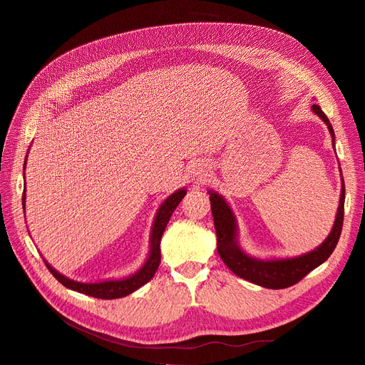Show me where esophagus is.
I'll return each mask as SVG.
<instances>
[{"label":"esophagus","mask_w":365,"mask_h":365,"mask_svg":"<svg viewBox=\"0 0 365 365\" xmlns=\"http://www.w3.org/2000/svg\"><path fill=\"white\" fill-rule=\"evenodd\" d=\"M205 176H207V173H205V170H204V168H202L201 164L193 165L192 170H190V180H192L193 182L202 181V180L205 178Z\"/></svg>","instance_id":"esophagus-1"}]
</instances>
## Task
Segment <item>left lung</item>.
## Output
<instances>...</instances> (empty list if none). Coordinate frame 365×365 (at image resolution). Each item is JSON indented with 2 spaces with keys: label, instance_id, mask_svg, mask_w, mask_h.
Segmentation results:
<instances>
[{
  "label": "left lung",
  "instance_id": "8db88e82",
  "mask_svg": "<svg viewBox=\"0 0 365 365\" xmlns=\"http://www.w3.org/2000/svg\"><path fill=\"white\" fill-rule=\"evenodd\" d=\"M312 113L322 118L330 135H332V145L335 148V134L329 118L318 105H312ZM210 204H212V213L215 219V228L217 236V252L227 267L233 271L237 277L245 279L254 284L263 286L268 289H283L300 282L306 274L315 269L324 263L330 254L334 252L342 228V219H344V200L346 187L341 175V195L336 210L335 222L329 236L323 240L322 245L309 251L302 256L284 257V259H259L250 256L242 250L239 244V227L233 208L225 201L222 195L215 190H208Z\"/></svg>",
  "mask_w": 365,
  "mask_h": 365
}]
</instances>
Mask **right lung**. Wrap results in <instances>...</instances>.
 <instances>
[{
	"label": "right lung",
	"mask_w": 365,
	"mask_h": 365,
	"mask_svg": "<svg viewBox=\"0 0 365 365\" xmlns=\"http://www.w3.org/2000/svg\"><path fill=\"white\" fill-rule=\"evenodd\" d=\"M26 161H27V158H26ZM24 170H26V163H24ZM185 193H187V190L182 187V189H178L176 192H173L161 202L160 208L157 210V215H155V219H153L152 230H150L148 259L145 263H143V267L137 272L128 275V277L102 280V282H94V283H83V282H77V280H71L68 277H65L63 274L54 269L46 259H43V262H46L48 271L54 275V279H56L59 283H62L65 288H68L71 291H77L81 294L96 297V298H103V300H113V298L126 297L134 291H137L138 288H141L143 284H146L153 277V275H155V272L160 267V262H161L160 242H161L163 233H164L165 227H168V222L170 220L173 210L178 207V204L182 201ZM23 207H24V213H26V187H24V193H23Z\"/></svg>",
	"instance_id": "add662e5"
}]
</instances>
